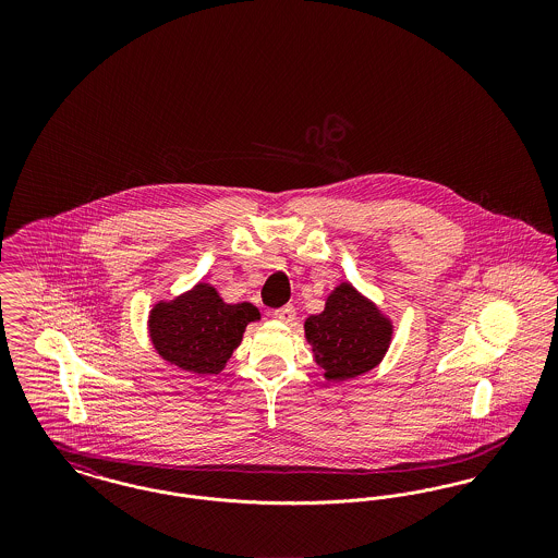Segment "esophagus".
Here are the masks:
<instances>
[{"label": "esophagus", "mask_w": 558, "mask_h": 558, "mask_svg": "<svg viewBox=\"0 0 558 558\" xmlns=\"http://www.w3.org/2000/svg\"><path fill=\"white\" fill-rule=\"evenodd\" d=\"M274 318L284 322V324H292L294 322V307L292 305H284L280 310L274 312Z\"/></svg>", "instance_id": "34e87169"}]
</instances>
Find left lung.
<instances>
[{"mask_svg": "<svg viewBox=\"0 0 558 558\" xmlns=\"http://www.w3.org/2000/svg\"><path fill=\"white\" fill-rule=\"evenodd\" d=\"M314 362L328 383H345L374 371L387 355L396 324L349 280L328 292L324 310L303 324Z\"/></svg>", "mask_w": 558, "mask_h": 558, "instance_id": "8db88e82", "label": "left lung"}]
</instances>
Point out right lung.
<instances>
[{
	"mask_svg": "<svg viewBox=\"0 0 558 558\" xmlns=\"http://www.w3.org/2000/svg\"><path fill=\"white\" fill-rule=\"evenodd\" d=\"M262 314L251 303H226L217 287L196 282L148 312V337L160 360L180 371L213 376L226 368L251 322Z\"/></svg>",
	"mask_w": 558,
	"mask_h": 558,
	"instance_id": "1",
	"label": "right lung"
}]
</instances>
